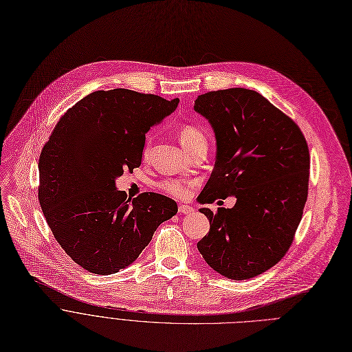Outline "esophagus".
I'll return each instance as SVG.
<instances>
[{
    "mask_svg": "<svg viewBox=\"0 0 352 352\" xmlns=\"http://www.w3.org/2000/svg\"><path fill=\"white\" fill-rule=\"evenodd\" d=\"M179 212H180V214H184V215H190V214L194 212V209H192L190 205H183V204H180V205H179Z\"/></svg>",
    "mask_w": 352,
    "mask_h": 352,
    "instance_id": "esophagus-1",
    "label": "esophagus"
}]
</instances>
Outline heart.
Segmentation results:
<instances>
[{
	"mask_svg": "<svg viewBox=\"0 0 352 352\" xmlns=\"http://www.w3.org/2000/svg\"><path fill=\"white\" fill-rule=\"evenodd\" d=\"M177 134H179L180 143L190 153H192L198 147L206 146L205 133L194 124H183L179 129ZM150 147H151V137H147L146 147H144V155L146 157L150 153ZM192 186H194V180L175 179V177H168V179H164L162 182L158 183V187L162 191H165L166 194H169L172 197H176V198H186L190 194Z\"/></svg>",
	"mask_w": 352,
	"mask_h": 352,
	"instance_id": "1",
	"label": "heart"
}]
</instances>
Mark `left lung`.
Segmentation results:
<instances>
[{"mask_svg": "<svg viewBox=\"0 0 352 352\" xmlns=\"http://www.w3.org/2000/svg\"><path fill=\"white\" fill-rule=\"evenodd\" d=\"M194 109L217 137V162L201 204L237 198L233 208L201 212L210 228L197 248L233 280L255 277L289 251L308 197L309 150L298 124L248 89L209 91Z\"/></svg>", "mask_w": 352, "mask_h": 352, "instance_id": "1", "label": "left lung"}]
</instances>
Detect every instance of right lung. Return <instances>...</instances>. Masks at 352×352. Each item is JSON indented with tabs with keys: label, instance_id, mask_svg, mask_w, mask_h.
<instances>
[{
	"label": "right lung",
	"instance_id": "obj_1",
	"mask_svg": "<svg viewBox=\"0 0 352 352\" xmlns=\"http://www.w3.org/2000/svg\"><path fill=\"white\" fill-rule=\"evenodd\" d=\"M177 104L126 89L100 90L54 127L38 160V201L55 240L83 269L112 274L129 266L176 215L172 198L142 192L130 201L115 179L142 165L146 133Z\"/></svg>",
	"mask_w": 352,
	"mask_h": 352
}]
</instances>
